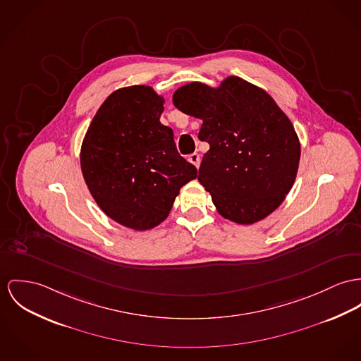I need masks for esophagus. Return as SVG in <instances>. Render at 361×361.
Wrapping results in <instances>:
<instances>
[{"mask_svg": "<svg viewBox=\"0 0 361 361\" xmlns=\"http://www.w3.org/2000/svg\"><path fill=\"white\" fill-rule=\"evenodd\" d=\"M188 161L195 165L196 167H199L200 165V155L197 154V152H194V154H191L190 157H188Z\"/></svg>", "mask_w": 361, "mask_h": 361, "instance_id": "34e87169", "label": "esophagus"}]
</instances>
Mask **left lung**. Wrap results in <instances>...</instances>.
Listing matches in <instances>:
<instances>
[{
  "instance_id": "1",
  "label": "left lung",
  "mask_w": 361,
  "mask_h": 361,
  "mask_svg": "<svg viewBox=\"0 0 361 361\" xmlns=\"http://www.w3.org/2000/svg\"><path fill=\"white\" fill-rule=\"evenodd\" d=\"M173 104L203 121L199 139L210 149L199 167V183L222 217L252 224L265 219L290 192L301 145L293 123L262 89L228 77L220 87L188 83Z\"/></svg>"
}]
</instances>
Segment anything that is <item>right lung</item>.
Here are the masks:
<instances>
[{
  "label": "right lung",
  "mask_w": 361,
  "mask_h": 361,
  "mask_svg": "<svg viewBox=\"0 0 361 361\" xmlns=\"http://www.w3.org/2000/svg\"><path fill=\"white\" fill-rule=\"evenodd\" d=\"M164 100L135 85L111 93L96 112L81 148L85 183L100 209L128 228L145 231L169 216L180 188L197 176L159 122Z\"/></svg>",
  "instance_id": "add662e5"
}]
</instances>
